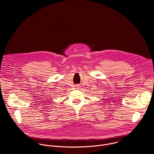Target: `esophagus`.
I'll list each match as a JSON object with an SVG mask.
<instances>
[{
  "instance_id": "esophagus-1",
  "label": "esophagus",
  "mask_w": 154,
  "mask_h": 154,
  "mask_svg": "<svg viewBox=\"0 0 154 154\" xmlns=\"http://www.w3.org/2000/svg\"><path fill=\"white\" fill-rule=\"evenodd\" d=\"M75 87H76V88H79V87H79V85H76V86H75Z\"/></svg>"
}]
</instances>
